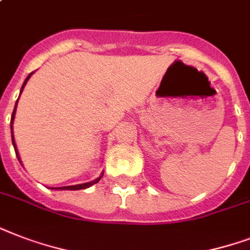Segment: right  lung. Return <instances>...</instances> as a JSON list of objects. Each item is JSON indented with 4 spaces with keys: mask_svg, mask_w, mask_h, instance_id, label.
<instances>
[{
    "mask_svg": "<svg viewBox=\"0 0 250 250\" xmlns=\"http://www.w3.org/2000/svg\"><path fill=\"white\" fill-rule=\"evenodd\" d=\"M33 72H31L27 78H25L24 83H23V85H21V90H23V88H24V85L27 84V82H28V79L31 78V75H32ZM19 100V98H18ZM18 104V101H17ZM17 104H15V107H14V111H13V115H11V122H10V128H11V140H13V145H14V149H15V154H17L18 160H19V162H21V158H19V153H18L17 150V145H15V141H14V135H13V123H14V118H15V111H17ZM102 178V175L100 176V178H97L96 180H92V182H88V183H84V184H76V186H67V187H58V188H52V189H62V190H79V189H85V188H89L90 186H93V184H96V183L100 182V179Z\"/></svg>",
    "mask_w": 250,
    "mask_h": 250,
    "instance_id": "1",
    "label": "right lung"
}]
</instances>
